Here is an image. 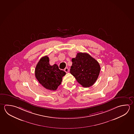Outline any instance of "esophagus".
Returning <instances> with one entry per match:
<instances>
[{
	"mask_svg": "<svg viewBox=\"0 0 134 134\" xmlns=\"http://www.w3.org/2000/svg\"><path fill=\"white\" fill-rule=\"evenodd\" d=\"M64 71L66 72V73H68V71H69V69L68 68H66L64 69Z\"/></svg>",
	"mask_w": 134,
	"mask_h": 134,
	"instance_id": "34e87169",
	"label": "esophagus"
}]
</instances>
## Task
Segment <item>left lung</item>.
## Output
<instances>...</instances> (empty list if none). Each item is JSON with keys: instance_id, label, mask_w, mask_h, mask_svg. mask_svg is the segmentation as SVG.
<instances>
[{"instance_id": "obj_1", "label": "left lung", "mask_w": 134, "mask_h": 134, "mask_svg": "<svg viewBox=\"0 0 134 134\" xmlns=\"http://www.w3.org/2000/svg\"><path fill=\"white\" fill-rule=\"evenodd\" d=\"M70 73L83 87H89L94 83L100 74V67L96 59L89 54L79 52L72 59Z\"/></svg>"}]
</instances>
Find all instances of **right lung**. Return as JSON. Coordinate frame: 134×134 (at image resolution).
<instances>
[{
	"label": "right lung",
	"mask_w": 134,
	"mask_h": 134,
	"mask_svg": "<svg viewBox=\"0 0 134 134\" xmlns=\"http://www.w3.org/2000/svg\"><path fill=\"white\" fill-rule=\"evenodd\" d=\"M66 72L58 68L57 64L51 66L49 63L48 56L42 57L39 60L35 69V76L44 88L47 89L55 91L61 84L63 76Z\"/></svg>",
	"instance_id": "add662e5"
}]
</instances>
